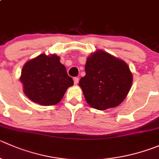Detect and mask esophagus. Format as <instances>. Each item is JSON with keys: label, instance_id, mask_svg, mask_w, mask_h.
<instances>
[{"label": "esophagus", "instance_id": "esophagus-1", "mask_svg": "<svg viewBox=\"0 0 159 159\" xmlns=\"http://www.w3.org/2000/svg\"><path fill=\"white\" fill-rule=\"evenodd\" d=\"M78 81H79L78 78H74V83H75V84H78Z\"/></svg>", "mask_w": 159, "mask_h": 159}]
</instances>
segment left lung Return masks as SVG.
I'll return each instance as SVG.
<instances>
[{
  "label": "left lung",
  "mask_w": 159,
  "mask_h": 159,
  "mask_svg": "<svg viewBox=\"0 0 159 159\" xmlns=\"http://www.w3.org/2000/svg\"><path fill=\"white\" fill-rule=\"evenodd\" d=\"M132 81L133 75L124 61L97 50L87 58L85 76L81 78L79 86L89 106L105 110L125 99Z\"/></svg>",
  "instance_id": "8db88e82"
}]
</instances>
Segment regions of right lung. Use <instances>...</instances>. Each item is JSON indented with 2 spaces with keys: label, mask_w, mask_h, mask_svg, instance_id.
<instances>
[{
  "label": "right lung",
  "mask_w": 159,
  "mask_h": 159,
  "mask_svg": "<svg viewBox=\"0 0 159 159\" xmlns=\"http://www.w3.org/2000/svg\"><path fill=\"white\" fill-rule=\"evenodd\" d=\"M20 81L26 96L42 106L57 104L74 84L59 57L43 53L25 64Z\"/></svg>",
  "instance_id": "1"
}]
</instances>
